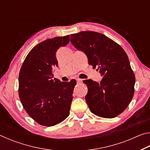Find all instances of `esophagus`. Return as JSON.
<instances>
[{"mask_svg": "<svg viewBox=\"0 0 150 150\" xmlns=\"http://www.w3.org/2000/svg\"><path fill=\"white\" fill-rule=\"evenodd\" d=\"M76 81H77V83H80L82 82V79H76Z\"/></svg>", "mask_w": 150, "mask_h": 150, "instance_id": "1", "label": "esophagus"}]
</instances>
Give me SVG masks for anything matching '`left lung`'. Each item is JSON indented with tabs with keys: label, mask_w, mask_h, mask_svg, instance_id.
<instances>
[{
	"label": "left lung",
	"mask_w": 150,
	"mask_h": 150,
	"mask_svg": "<svg viewBox=\"0 0 150 150\" xmlns=\"http://www.w3.org/2000/svg\"><path fill=\"white\" fill-rule=\"evenodd\" d=\"M70 41L103 76L100 83L83 81L88 87L85 100L91 111L103 118L117 116L132 99L136 81L125 51L105 35L93 31L71 34Z\"/></svg>",
	"instance_id": "8db88e82"
}]
</instances>
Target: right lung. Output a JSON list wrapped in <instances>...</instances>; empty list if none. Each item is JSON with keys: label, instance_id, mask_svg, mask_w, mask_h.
Returning a JSON list of instances; mask_svg holds the SVG:
<instances>
[{"label": "right lung", "instance_id": "obj_1", "mask_svg": "<svg viewBox=\"0 0 150 150\" xmlns=\"http://www.w3.org/2000/svg\"><path fill=\"white\" fill-rule=\"evenodd\" d=\"M69 42L67 35L40 43L27 55L20 69V101L28 115L40 125H56L69 115L76 81L52 79L53 69L58 67L57 51Z\"/></svg>", "mask_w": 150, "mask_h": 150}]
</instances>
